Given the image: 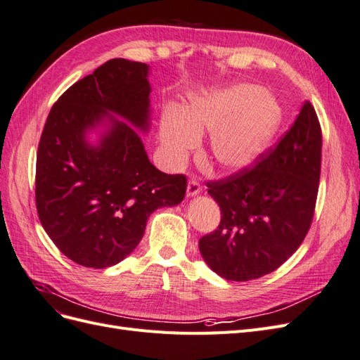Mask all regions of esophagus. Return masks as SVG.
Listing matches in <instances>:
<instances>
[{"label": "esophagus", "mask_w": 360, "mask_h": 360, "mask_svg": "<svg viewBox=\"0 0 360 360\" xmlns=\"http://www.w3.org/2000/svg\"><path fill=\"white\" fill-rule=\"evenodd\" d=\"M202 191V188H201V184H200V181H197V180H189V183H188V189H186V195L188 197L191 198V197H195V195H198L200 192Z\"/></svg>", "instance_id": "obj_1"}]
</instances>
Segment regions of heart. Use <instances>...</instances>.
<instances>
[{"label":"heart","instance_id":"obj_1","mask_svg":"<svg viewBox=\"0 0 360 360\" xmlns=\"http://www.w3.org/2000/svg\"><path fill=\"white\" fill-rule=\"evenodd\" d=\"M282 112L263 86L236 84L195 96L180 112L162 115L159 138L165 158L179 167L197 146L202 132H210L209 158L222 171H242L258 160L274 139Z\"/></svg>","mask_w":360,"mask_h":360}]
</instances>
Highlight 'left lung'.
Segmentation results:
<instances>
[{
	"label": "left lung",
	"mask_w": 360,
	"mask_h": 360,
	"mask_svg": "<svg viewBox=\"0 0 360 360\" xmlns=\"http://www.w3.org/2000/svg\"><path fill=\"white\" fill-rule=\"evenodd\" d=\"M321 169V127L304 102L288 132L252 168L207 183L221 209L217 230L200 238L214 274L249 281L271 274L296 252L312 222Z\"/></svg>",
	"instance_id": "8db88e82"
}]
</instances>
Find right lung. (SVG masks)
Segmentation results:
<instances>
[{
    "label": "right lung",
    "instance_id": "obj_1",
    "mask_svg": "<svg viewBox=\"0 0 360 360\" xmlns=\"http://www.w3.org/2000/svg\"><path fill=\"white\" fill-rule=\"evenodd\" d=\"M148 66L114 58L53 103L36 163V205L46 234L76 264L115 266L138 246L148 216L183 201L186 177L148 160ZM126 119L131 127L118 120ZM104 130L96 145L88 134Z\"/></svg>",
    "mask_w": 360,
    "mask_h": 360
}]
</instances>
